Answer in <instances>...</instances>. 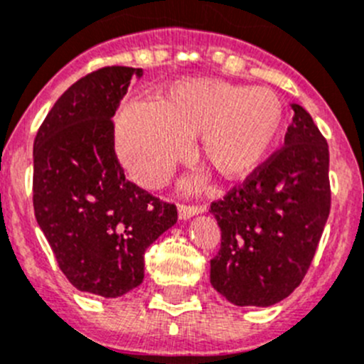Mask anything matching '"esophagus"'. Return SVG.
Here are the masks:
<instances>
[{
  "instance_id": "esophagus-1",
  "label": "esophagus",
  "mask_w": 364,
  "mask_h": 364,
  "mask_svg": "<svg viewBox=\"0 0 364 364\" xmlns=\"http://www.w3.org/2000/svg\"><path fill=\"white\" fill-rule=\"evenodd\" d=\"M205 210V207H196V205H180L178 207V220L186 221L191 220L196 214H202Z\"/></svg>"
}]
</instances>
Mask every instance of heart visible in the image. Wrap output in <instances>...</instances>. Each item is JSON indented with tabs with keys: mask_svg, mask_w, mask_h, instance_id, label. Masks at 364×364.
I'll use <instances>...</instances> for the list:
<instances>
[{
	"mask_svg": "<svg viewBox=\"0 0 364 364\" xmlns=\"http://www.w3.org/2000/svg\"><path fill=\"white\" fill-rule=\"evenodd\" d=\"M284 105L266 87L223 80H182L155 102H128L114 119V144L137 186H162L189 157L191 137L223 178L245 180L269 159L282 136Z\"/></svg>",
	"mask_w": 364,
	"mask_h": 364,
	"instance_id": "b5f03b06",
	"label": "heart"
}]
</instances>
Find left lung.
I'll list each match as a JSON object with an SVG mask.
<instances>
[{"label": "left lung", "mask_w": 364, "mask_h": 364, "mask_svg": "<svg viewBox=\"0 0 364 364\" xmlns=\"http://www.w3.org/2000/svg\"><path fill=\"white\" fill-rule=\"evenodd\" d=\"M284 148L210 205L221 247L210 284L234 306L268 307L299 288L331 210L328 146L299 103Z\"/></svg>", "instance_id": "1"}]
</instances>
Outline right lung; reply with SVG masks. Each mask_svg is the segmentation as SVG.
Returning <instances> with one entry per match:
<instances>
[{"label":"right lung","mask_w":364,"mask_h":364,"mask_svg":"<svg viewBox=\"0 0 364 364\" xmlns=\"http://www.w3.org/2000/svg\"><path fill=\"white\" fill-rule=\"evenodd\" d=\"M143 69L112 65L73 84L33 143V209L62 273L76 289L117 299L144 279V252L176 223L162 203L124 178L112 116Z\"/></svg>","instance_id":"right-lung-1"}]
</instances>
